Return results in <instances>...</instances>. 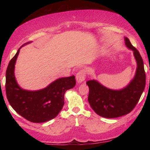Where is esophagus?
I'll use <instances>...</instances> for the list:
<instances>
[{
	"label": "esophagus",
	"mask_w": 150,
	"mask_h": 150,
	"mask_svg": "<svg viewBox=\"0 0 150 150\" xmlns=\"http://www.w3.org/2000/svg\"><path fill=\"white\" fill-rule=\"evenodd\" d=\"M86 77V72L84 69L81 70L76 75V80L78 83H81L85 81Z\"/></svg>",
	"instance_id": "obj_1"
}]
</instances>
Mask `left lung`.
Returning a JSON list of instances; mask_svg holds the SVG:
<instances>
[{
	"instance_id": "obj_1",
	"label": "left lung",
	"mask_w": 150,
	"mask_h": 150,
	"mask_svg": "<svg viewBox=\"0 0 150 150\" xmlns=\"http://www.w3.org/2000/svg\"><path fill=\"white\" fill-rule=\"evenodd\" d=\"M126 47L133 51L137 63L134 77L123 88L113 90L103 86L96 80L88 81L89 88L88 101L93 110L104 118H114L130 113L140 98L146 86L144 62L138 50L124 38Z\"/></svg>"
}]
</instances>
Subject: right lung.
<instances>
[{"instance_id":"1","label":"right lung","mask_w":150,"mask_h":150,"mask_svg":"<svg viewBox=\"0 0 150 150\" xmlns=\"http://www.w3.org/2000/svg\"><path fill=\"white\" fill-rule=\"evenodd\" d=\"M22 46L7 67L5 85L7 99L14 110L25 119L34 123L45 122L56 117L62 110L65 92L76 84L75 76L57 79L43 89H23L18 84L14 75L15 64Z\"/></svg>"}]
</instances>
